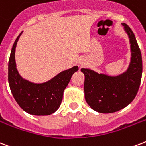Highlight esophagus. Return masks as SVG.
<instances>
[{"label": "esophagus", "instance_id": "obj_1", "mask_svg": "<svg viewBox=\"0 0 146 146\" xmlns=\"http://www.w3.org/2000/svg\"><path fill=\"white\" fill-rule=\"evenodd\" d=\"M85 64V63L83 62V61H79V65H80V66H83Z\"/></svg>", "mask_w": 146, "mask_h": 146}]
</instances>
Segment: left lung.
Listing matches in <instances>:
<instances>
[{"label": "left lung", "mask_w": 146, "mask_h": 146, "mask_svg": "<svg viewBox=\"0 0 146 146\" xmlns=\"http://www.w3.org/2000/svg\"><path fill=\"white\" fill-rule=\"evenodd\" d=\"M122 25L129 39L131 50V60L126 71L118 76H110L90 69H81L85 76L86 101L98 113H115L127 106L135 99L141 83V51L131 28L125 23Z\"/></svg>", "instance_id": "obj_1"}]
</instances>
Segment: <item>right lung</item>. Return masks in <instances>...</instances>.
Listing matches in <instances>:
<instances>
[{"mask_svg":"<svg viewBox=\"0 0 146 146\" xmlns=\"http://www.w3.org/2000/svg\"><path fill=\"white\" fill-rule=\"evenodd\" d=\"M21 32L14 42L8 63V82L16 102L26 113L34 115H48L58 110L63 100V91L71 76L79 70L77 66L66 70L50 80L36 83L25 80L17 70L15 50Z\"/></svg>","mask_w":146,"mask_h":146,"instance_id":"1","label":"right lung"}]
</instances>
